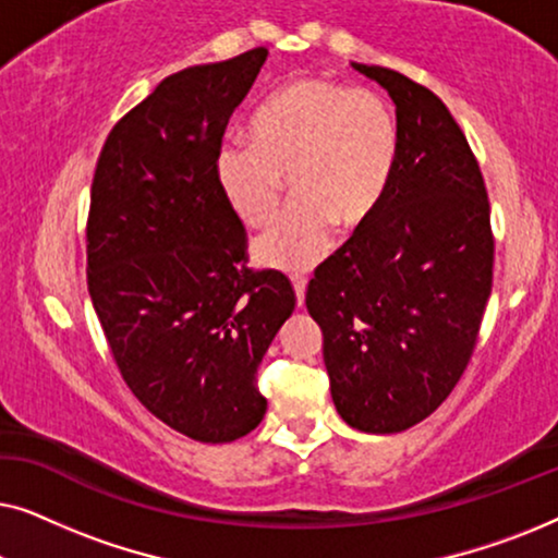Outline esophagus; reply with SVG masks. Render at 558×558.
Wrapping results in <instances>:
<instances>
[{
  "label": "esophagus",
  "mask_w": 558,
  "mask_h": 558,
  "mask_svg": "<svg viewBox=\"0 0 558 558\" xmlns=\"http://www.w3.org/2000/svg\"><path fill=\"white\" fill-rule=\"evenodd\" d=\"M292 281H294V292H296V304L302 307V304H304V289H307V279L300 277V274H294Z\"/></svg>",
  "instance_id": "1"
}]
</instances>
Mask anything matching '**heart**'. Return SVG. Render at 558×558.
<instances>
[{
  "label": "heart",
  "mask_w": 558,
  "mask_h": 558,
  "mask_svg": "<svg viewBox=\"0 0 558 558\" xmlns=\"http://www.w3.org/2000/svg\"><path fill=\"white\" fill-rule=\"evenodd\" d=\"M251 132L254 144L220 147L218 178L248 228L269 223L292 180L294 203L254 246L274 269L307 271L323 262L335 226L355 231L371 220L399 165V126L386 98L327 78L281 86Z\"/></svg>",
  "instance_id": "obj_1"
}]
</instances>
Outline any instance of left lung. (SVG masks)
Segmentation results:
<instances>
[{"mask_svg":"<svg viewBox=\"0 0 558 558\" xmlns=\"http://www.w3.org/2000/svg\"><path fill=\"white\" fill-rule=\"evenodd\" d=\"M396 104L399 165L355 233L317 266L310 315L338 414L396 434L434 414L468 368L493 292L495 239L477 157L439 96L353 63Z\"/></svg>","mask_w":558,"mask_h":558,"instance_id":"8db88e82","label":"left lung"}]
</instances>
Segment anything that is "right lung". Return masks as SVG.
<instances>
[{
	"label": "right lung",
	"mask_w": 558,
	"mask_h": 558,
	"mask_svg": "<svg viewBox=\"0 0 558 558\" xmlns=\"http://www.w3.org/2000/svg\"><path fill=\"white\" fill-rule=\"evenodd\" d=\"M266 48L167 75L98 155L86 279L111 357L144 409L205 445L254 432L256 371L296 294L248 269V239L218 178L228 119Z\"/></svg>",
	"instance_id": "obj_1"
}]
</instances>
